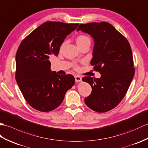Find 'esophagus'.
Wrapping results in <instances>:
<instances>
[{"label":"esophagus","instance_id":"1","mask_svg":"<svg viewBox=\"0 0 148 148\" xmlns=\"http://www.w3.org/2000/svg\"><path fill=\"white\" fill-rule=\"evenodd\" d=\"M75 81H76L77 82H80L82 81V77L79 76V75H75Z\"/></svg>","mask_w":148,"mask_h":148}]
</instances>
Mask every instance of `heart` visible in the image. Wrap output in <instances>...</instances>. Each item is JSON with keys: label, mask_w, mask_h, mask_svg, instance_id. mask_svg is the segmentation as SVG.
<instances>
[{"label": "heart", "mask_w": 148, "mask_h": 148, "mask_svg": "<svg viewBox=\"0 0 148 148\" xmlns=\"http://www.w3.org/2000/svg\"><path fill=\"white\" fill-rule=\"evenodd\" d=\"M90 42V38H88L87 35H79L76 38V42H77L78 47L81 46L82 45H83L84 44L86 43V42ZM66 42L64 41L63 43L61 44V45H60V50H62V49H63V48L64 47V46L66 44ZM74 67L75 68H77V65L75 64Z\"/></svg>", "instance_id": "1"}]
</instances>
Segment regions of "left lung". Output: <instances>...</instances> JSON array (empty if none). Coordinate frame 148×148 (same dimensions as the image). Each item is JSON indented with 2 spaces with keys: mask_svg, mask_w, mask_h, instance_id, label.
<instances>
[{
  "mask_svg": "<svg viewBox=\"0 0 148 148\" xmlns=\"http://www.w3.org/2000/svg\"><path fill=\"white\" fill-rule=\"evenodd\" d=\"M89 34L94 40L90 61L99 78L84 77L92 92L85 98L87 106L104 113L115 108L125 96L135 73L132 49L127 38L107 22L80 24L77 29Z\"/></svg>",
  "mask_w": 148,
  "mask_h": 148,
  "instance_id": "1",
  "label": "left lung"
}]
</instances>
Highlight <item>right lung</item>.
I'll return each mask as SVG.
<instances>
[{"instance_id": "right-lung-1", "label": "right lung", "mask_w": 148, "mask_h": 148, "mask_svg": "<svg viewBox=\"0 0 148 148\" xmlns=\"http://www.w3.org/2000/svg\"><path fill=\"white\" fill-rule=\"evenodd\" d=\"M78 23L47 21L29 34L16 54V80L29 106L42 112L51 111L63 102L75 84L70 74L51 71L49 58L57 56L60 45Z\"/></svg>"}]
</instances>
